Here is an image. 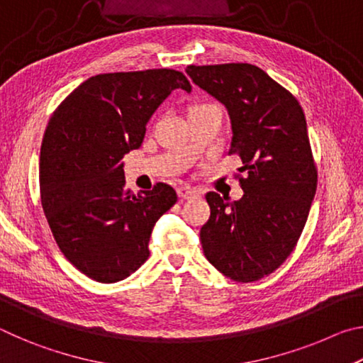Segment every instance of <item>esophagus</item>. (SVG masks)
Listing matches in <instances>:
<instances>
[{"label":"esophagus","instance_id":"34e87169","mask_svg":"<svg viewBox=\"0 0 363 363\" xmlns=\"http://www.w3.org/2000/svg\"><path fill=\"white\" fill-rule=\"evenodd\" d=\"M177 195H179V199H192V196L196 195V190L190 187H179L177 189Z\"/></svg>","mask_w":363,"mask_h":363}]
</instances>
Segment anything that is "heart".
<instances>
[{"mask_svg": "<svg viewBox=\"0 0 363 363\" xmlns=\"http://www.w3.org/2000/svg\"><path fill=\"white\" fill-rule=\"evenodd\" d=\"M206 106H213V104H203V106H195L192 108H199V107H206Z\"/></svg>", "mask_w": 363, "mask_h": 363, "instance_id": "heart-1", "label": "heart"}]
</instances>
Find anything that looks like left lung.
<instances>
[{"label":"left lung","mask_w":363,"mask_h":363,"mask_svg":"<svg viewBox=\"0 0 363 363\" xmlns=\"http://www.w3.org/2000/svg\"><path fill=\"white\" fill-rule=\"evenodd\" d=\"M187 75L224 104L232 123L229 155L242 160L237 201L208 192L201 227L206 259L235 281H256L285 262L303 232L317 189L303 107L251 64L189 65Z\"/></svg>","instance_id":"1"}]
</instances>
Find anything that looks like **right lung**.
Masks as SVG:
<instances>
[{
  "instance_id": "right-lung-1",
  "label": "right lung",
  "mask_w": 363,
  "mask_h": 363,
  "mask_svg": "<svg viewBox=\"0 0 363 363\" xmlns=\"http://www.w3.org/2000/svg\"><path fill=\"white\" fill-rule=\"evenodd\" d=\"M177 88L190 93L192 86L171 69L102 73L72 91L49 118L41 206L59 250L86 277L115 284L136 272L150 255L153 225L177 201L164 182L138 195L125 190L121 163Z\"/></svg>"
}]
</instances>
